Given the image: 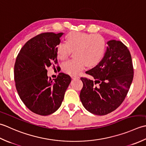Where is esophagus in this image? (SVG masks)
I'll use <instances>...</instances> for the list:
<instances>
[{
  "label": "esophagus",
  "mask_w": 146,
  "mask_h": 146,
  "mask_svg": "<svg viewBox=\"0 0 146 146\" xmlns=\"http://www.w3.org/2000/svg\"><path fill=\"white\" fill-rule=\"evenodd\" d=\"M72 78L74 79H79V77L77 76H76V75H73V76H72Z\"/></svg>",
  "instance_id": "1"
}]
</instances>
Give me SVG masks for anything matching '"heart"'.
Segmentation results:
<instances>
[{"mask_svg": "<svg viewBox=\"0 0 146 146\" xmlns=\"http://www.w3.org/2000/svg\"><path fill=\"white\" fill-rule=\"evenodd\" d=\"M65 42L56 46V55L64 60L74 51L76 58L65 62L62 67L64 72L72 75L81 72L86 64L94 67L99 64L106 52V42L99 35L70 32L65 37Z\"/></svg>", "mask_w": 146, "mask_h": 146, "instance_id": "obj_1", "label": "heart"}]
</instances>
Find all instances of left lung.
Wrapping results in <instances>:
<instances>
[{
  "label": "left lung",
  "mask_w": 146,
  "mask_h": 146,
  "mask_svg": "<svg viewBox=\"0 0 146 146\" xmlns=\"http://www.w3.org/2000/svg\"><path fill=\"white\" fill-rule=\"evenodd\" d=\"M105 56L86 73L93 79L81 77L80 100L88 111L105 115L115 110L125 98L132 84L133 69L129 49L120 41L107 42Z\"/></svg>",
  "instance_id": "8db88e82"
}]
</instances>
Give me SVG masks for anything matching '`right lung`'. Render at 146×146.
<instances>
[{
    "label": "right lung",
    "instance_id": "add662e5",
    "mask_svg": "<svg viewBox=\"0 0 146 146\" xmlns=\"http://www.w3.org/2000/svg\"><path fill=\"white\" fill-rule=\"evenodd\" d=\"M63 33H44L28 41L21 49L14 65L16 88L22 102L36 114L46 116L60 106L71 82L68 74L60 72L52 80L46 67L57 63L56 46Z\"/></svg>",
    "mask_w": 146,
    "mask_h": 146
}]
</instances>
